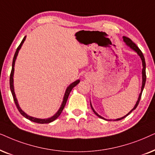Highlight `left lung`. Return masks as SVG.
Masks as SVG:
<instances>
[{
  "mask_svg": "<svg viewBox=\"0 0 155 155\" xmlns=\"http://www.w3.org/2000/svg\"><path fill=\"white\" fill-rule=\"evenodd\" d=\"M123 41H124V42L125 43V45H127V47H129L131 49H133V51H135L136 53L138 55H139L140 56V59H141V60H142V87H141V91H140V95H139V97H138V99H137V102H136V104H135V106H134V108L132 109V110L130 111V112L127 113V115H125V116H123V117H120V118H117V119H115V120H113V121H116V120H122V119H123L124 118V117H125L126 116H127V115H128L133 110H135V109L137 108V106H138V104H139V102H140V98H141V96H142V91H143V89H144V87H145V82H146V71H145V70H146V64H145V57H144V55H143V54H142V52L141 51V50H140V49L138 48V47L137 46V45H136L135 43H134L133 41H132L130 39V38H127V37H125V36H123ZM90 104H91V109L93 110V111H94V113H95V114H96L97 116H98V117H100V118H102V119H104V120H109V121H111L112 120H108V119H106V118H104V117H102V116H101L99 114H98V113H97L96 111H95V110L94 109V108H93V106H92V105H91V101H90Z\"/></svg>",
  "mask_w": 155,
  "mask_h": 155,
  "instance_id": "obj_1",
  "label": "left lung"
}]
</instances>
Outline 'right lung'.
Returning a JSON list of instances; mask_svg holds the SVG:
<instances>
[{
	"mask_svg": "<svg viewBox=\"0 0 155 155\" xmlns=\"http://www.w3.org/2000/svg\"><path fill=\"white\" fill-rule=\"evenodd\" d=\"M26 39V36H25V38H23V40H22L21 43H20L19 46L16 49V51L15 53V55H14V57H13V64H12V70H11V73H10V91H11V93H12V95H13V99H14V101H15V104L16 105V107H17V108L18 109V110H19V112L20 113V114H21L22 116H24L25 118L30 120L32 121V122L34 123H40V124H45V123H49L51 122H52V121L55 120L57 117H58L60 114L62 112L66 104H67V99H68V97L69 96V94L70 92L71 91L72 88H73L74 86H76L80 82V80L78 79L76 80V81H74L73 83H71L70 85L68 86L67 88V89H66V91H65V94H64V98H63V101L61 103V105L60 106V108L58 110V111L55 113L54 115H53V116H51L50 117H49V118H45V119H41V118H37V117H32V116H30V115H28L27 113H25L24 112L23 110H22L21 108H20V107L19 106V104H18V100L17 98H16V96H15V91H14V85H13V75H14V67H15V60H16V58H17V56L18 54V52H19L20 48H21L22 44H23L25 40Z\"/></svg>",
	"mask_w": 155,
	"mask_h": 155,
	"instance_id": "1",
	"label": "right lung"
}]
</instances>
